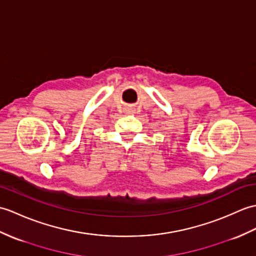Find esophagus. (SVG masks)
<instances>
[{
	"instance_id": "1",
	"label": "esophagus",
	"mask_w": 256,
	"mask_h": 256,
	"mask_svg": "<svg viewBox=\"0 0 256 256\" xmlns=\"http://www.w3.org/2000/svg\"><path fill=\"white\" fill-rule=\"evenodd\" d=\"M126 111H128V114H135V108H132V106H130V108L126 109Z\"/></svg>"
}]
</instances>
